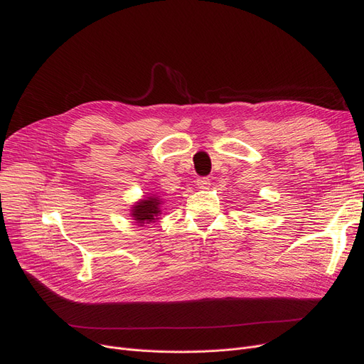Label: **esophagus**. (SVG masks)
<instances>
[{
	"label": "esophagus",
	"instance_id": "esophagus-1",
	"mask_svg": "<svg viewBox=\"0 0 364 364\" xmlns=\"http://www.w3.org/2000/svg\"><path fill=\"white\" fill-rule=\"evenodd\" d=\"M196 182H197V186L200 189H209V186H210V179L209 178H198Z\"/></svg>",
	"mask_w": 364,
	"mask_h": 364
}]
</instances>
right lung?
Returning a JSON list of instances; mask_svg holds the SVG:
<instances>
[{
	"mask_svg": "<svg viewBox=\"0 0 364 364\" xmlns=\"http://www.w3.org/2000/svg\"><path fill=\"white\" fill-rule=\"evenodd\" d=\"M163 198L157 194H148L137 200L130 209V216L137 227H145V223H154L163 215Z\"/></svg>",
	"mask_w": 364,
	"mask_h": 364,
	"instance_id": "1",
	"label": "right lung"
}]
</instances>
